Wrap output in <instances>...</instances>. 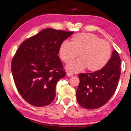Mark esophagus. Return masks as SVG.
<instances>
[{"instance_id": "1", "label": "esophagus", "mask_w": 131, "mask_h": 131, "mask_svg": "<svg viewBox=\"0 0 131 131\" xmlns=\"http://www.w3.org/2000/svg\"><path fill=\"white\" fill-rule=\"evenodd\" d=\"M67 76H68V77H72V76H73V74L71 73V72H68Z\"/></svg>"}]
</instances>
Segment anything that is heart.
I'll return each mask as SVG.
<instances>
[{
	"label": "heart",
	"mask_w": 131,
	"mask_h": 131,
	"mask_svg": "<svg viewBox=\"0 0 131 131\" xmlns=\"http://www.w3.org/2000/svg\"><path fill=\"white\" fill-rule=\"evenodd\" d=\"M59 54L66 63L71 62L78 54L79 58L68 66L72 72H79L87 68L90 72L102 69L110 60V45L96 35L80 33L72 37L71 42L63 41L59 47Z\"/></svg>",
	"instance_id": "1"
}]
</instances>
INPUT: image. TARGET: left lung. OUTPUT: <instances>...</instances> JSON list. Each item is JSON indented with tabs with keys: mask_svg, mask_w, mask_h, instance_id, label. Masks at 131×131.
Returning <instances> with one entry per match:
<instances>
[{
	"mask_svg": "<svg viewBox=\"0 0 131 131\" xmlns=\"http://www.w3.org/2000/svg\"><path fill=\"white\" fill-rule=\"evenodd\" d=\"M121 75V58L116 50L107 65L98 71L80 73L77 99L81 106L87 109L103 106L114 95Z\"/></svg>",
	"mask_w": 131,
	"mask_h": 131,
	"instance_id": "obj_1",
	"label": "left lung"
}]
</instances>
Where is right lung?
Here are the masks:
<instances>
[{"label":"right lung","mask_w":131,"mask_h":131,"mask_svg":"<svg viewBox=\"0 0 131 131\" xmlns=\"http://www.w3.org/2000/svg\"><path fill=\"white\" fill-rule=\"evenodd\" d=\"M73 33L43 29L23 42L16 52L11 63L13 79L29 104L42 107L53 102L56 83L66 75L58 56L59 47Z\"/></svg>","instance_id":"1"}]
</instances>
